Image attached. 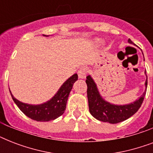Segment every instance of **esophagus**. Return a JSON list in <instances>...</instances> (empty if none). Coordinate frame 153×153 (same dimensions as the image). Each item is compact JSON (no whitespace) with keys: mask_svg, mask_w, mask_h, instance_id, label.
I'll return each instance as SVG.
<instances>
[{"mask_svg":"<svg viewBox=\"0 0 153 153\" xmlns=\"http://www.w3.org/2000/svg\"><path fill=\"white\" fill-rule=\"evenodd\" d=\"M88 73V69L85 67H81L80 69H79V72H78V74H79V78H81V79H83L86 77V75Z\"/></svg>","mask_w":153,"mask_h":153,"instance_id":"obj_1","label":"esophagus"}]
</instances>
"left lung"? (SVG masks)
I'll list each match as a JSON object with an SVG mask.
<instances>
[{
    "instance_id": "8db88e82",
    "label": "left lung",
    "mask_w": 153,
    "mask_h": 153,
    "mask_svg": "<svg viewBox=\"0 0 153 153\" xmlns=\"http://www.w3.org/2000/svg\"><path fill=\"white\" fill-rule=\"evenodd\" d=\"M128 41L129 44H133L130 39H128ZM86 82L87 85V98L90 113L94 118L103 122L117 124L129 118L140 109L146 94L145 90L143 95L136 102L124 105H116L105 102L101 97L95 82L90 75L86 77ZM147 85L148 80H146V88Z\"/></svg>"
}]
</instances>
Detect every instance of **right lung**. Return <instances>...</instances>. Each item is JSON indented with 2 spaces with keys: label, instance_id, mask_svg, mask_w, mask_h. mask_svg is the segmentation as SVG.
Instances as JSON below:
<instances>
[{
  "label": "right lung",
  "instance_id": "1",
  "mask_svg": "<svg viewBox=\"0 0 153 153\" xmlns=\"http://www.w3.org/2000/svg\"><path fill=\"white\" fill-rule=\"evenodd\" d=\"M78 79V74H74L70 77L62 84L56 94L51 100L44 104L29 105L25 104L16 99L11 94L16 105L27 117L37 121H49L55 120L62 115L66 110V105L70 92L73 87V84Z\"/></svg>",
  "mask_w": 153,
  "mask_h": 153
}]
</instances>
